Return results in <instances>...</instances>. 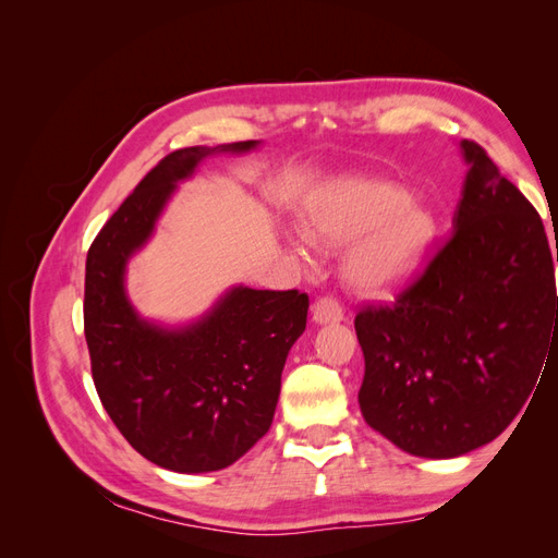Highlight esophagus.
<instances>
[{
	"mask_svg": "<svg viewBox=\"0 0 558 558\" xmlns=\"http://www.w3.org/2000/svg\"><path fill=\"white\" fill-rule=\"evenodd\" d=\"M344 318V310L335 298H320L314 305V320L316 324H337Z\"/></svg>",
	"mask_w": 558,
	"mask_h": 558,
	"instance_id": "esophagus-1",
	"label": "esophagus"
}]
</instances>
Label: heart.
Here are the masks:
<instances>
[{"label":"heart","mask_w":558,"mask_h":558,"mask_svg":"<svg viewBox=\"0 0 558 558\" xmlns=\"http://www.w3.org/2000/svg\"><path fill=\"white\" fill-rule=\"evenodd\" d=\"M320 240L344 244L349 279L365 291L396 289L416 275L437 234L433 209L412 202L404 185L386 179H344L320 193L307 211ZM295 256L316 265V238L307 228L289 234Z\"/></svg>","instance_id":"heart-1"}]
</instances>
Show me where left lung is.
Wrapping results in <instances>:
<instances>
[{"mask_svg":"<svg viewBox=\"0 0 558 558\" xmlns=\"http://www.w3.org/2000/svg\"><path fill=\"white\" fill-rule=\"evenodd\" d=\"M451 240L393 305L356 314L361 412L421 459L480 449L512 424L558 347L543 218L475 142ZM558 260V244H556Z\"/></svg>","mask_w":558,"mask_h":558,"instance_id":"obj_1","label":"left lung"}]
</instances>
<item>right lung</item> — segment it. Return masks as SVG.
Segmentation results:
<instances>
[{"label": "right lung", "instance_id": "right-lung-1", "mask_svg": "<svg viewBox=\"0 0 558 558\" xmlns=\"http://www.w3.org/2000/svg\"><path fill=\"white\" fill-rule=\"evenodd\" d=\"M258 144L191 146L162 158L99 230L86 260L83 326L97 396L144 459L185 475L232 465L272 426L310 298L232 286L197 320L165 326L134 310L125 272L202 160Z\"/></svg>", "mask_w": 558, "mask_h": 558}]
</instances>
